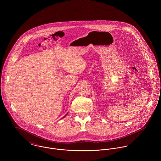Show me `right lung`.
<instances>
[{
    "label": "right lung",
    "instance_id": "1",
    "mask_svg": "<svg viewBox=\"0 0 161 161\" xmlns=\"http://www.w3.org/2000/svg\"><path fill=\"white\" fill-rule=\"evenodd\" d=\"M66 115H67V114H66V115H65V116H64V117H63V118H64V117H65V116H66Z\"/></svg>",
    "mask_w": 161,
    "mask_h": 161
}]
</instances>
